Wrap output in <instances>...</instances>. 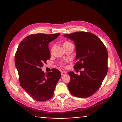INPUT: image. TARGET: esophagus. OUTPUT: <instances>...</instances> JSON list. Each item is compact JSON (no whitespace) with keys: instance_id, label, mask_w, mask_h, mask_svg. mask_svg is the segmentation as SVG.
<instances>
[{"instance_id":"obj_1","label":"esophagus","mask_w":122,"mask_h":122,"mask_svg":"<svg viewBox=\"0 0 122 122\" xmlns=\"http://www.w3.org/2000/svg\"><path fill=\"white\" fill-rule=\"evenodd\" d=\"M61 75H65V74H66V72L65 71H61Z\"/></svg>"}]
</instances>
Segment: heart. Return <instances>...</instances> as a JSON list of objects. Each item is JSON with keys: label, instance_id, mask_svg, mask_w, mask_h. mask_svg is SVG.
<instances>
[{"label": "heart", "instance_id": "obj_1", "mask_svg": "<svg viewBox=\"0 0 122 122\" xmlns=\"http://www.w3.org/2000/svg\"><path fill=\"white\" fill-rule=\"evenodd\" d=\"M70 43H71V42H70L67 41V42H64V43H63V45H66V44H70ZM61 65H63V63H61Z\"/></svg>", "mask_w": 122, "mask_h": 122}]
</instances>
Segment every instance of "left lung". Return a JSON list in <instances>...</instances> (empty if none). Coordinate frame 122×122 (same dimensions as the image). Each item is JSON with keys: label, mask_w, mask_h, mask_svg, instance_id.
Segmentation results:
<instances>
[{"label": "left lung", "mask_w": 122, "mask_h": 122, "mask_svg": "<svg viewBox=\"0 0 122 122\" xmlns=\"http://www.w3.org/2000/svg\"><path fill=\"white\" fill-rule=\"evenodd\" d=\"M63 36L73 41L76 61L74 69H84L80 75L68 72L71 81L67 86L70 92L79 98L93 95L100 88L108 71V54L101 40L90 32H77Z\"/></svg>", "instance_id": "obj_1"}]
</instances>
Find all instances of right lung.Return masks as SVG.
<instances>
[{"mask_svg": "<svg viewBox=\"0 0 122 122\" xmlns=\"http://www.w3.org/2000/svg\"><path fill=\"white\" fill-rule=\"evenodd\" d=\"M60 33H38L26 37L20 43L15 57L20 85L34 100L45 101L53 95L61 73L56 69L45 73L41 67L50 59L49 44Z\"/></svg>", "mask_w": 122, "mask_h": 122, "instance_id": "add662e5", "label": "right lung"}]
</instances>
